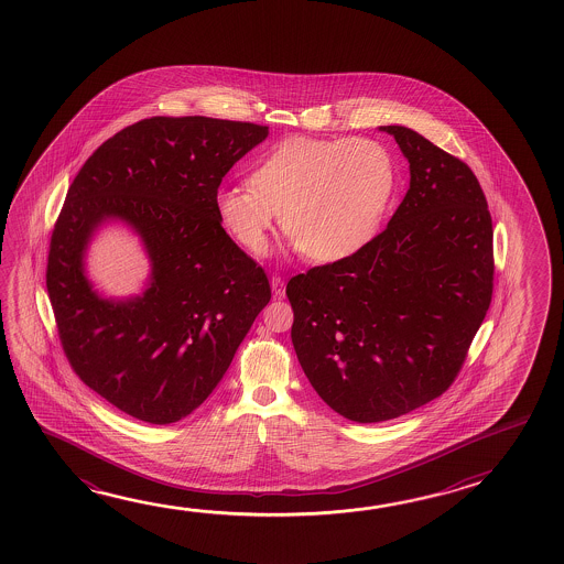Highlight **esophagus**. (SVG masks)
I'll return each mask as SVG.
<instances>
[{"label":"esophagus","mask_w":564,"mask_h":564,"mask_svg":"<svg viewBox=\"0 0 564 564\" xmlns=\"http://www.w3.org/2000/svg\"><path fill=\"white\" fill-rule=\"evenodd\" d=\"M271 289H273V293L278 299H283L285 296V281L279 278V275H273L271 278Z\"/></svg>","instance_id":"esophagus-1"}]
</instances>
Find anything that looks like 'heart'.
Here are the masks:
<instances>
[{"label": "heart", "instance_id": "1", "mask_svg": "<svg viewBox=\"0 0 564 564\" xmlns=\"http://www.w3.org/2000/svg\"><path fill=\"white\" fill-rule=\"evenodd\" d=\"M251 185L223 186L216 214L241 248L259 256L279 216L293 248L321 263L364 250L398 188L395 161L370 138L286 139L253 166Z\"/></svg>", "mask_w": 564, "mask_h": 564}]
</instances>
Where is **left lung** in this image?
<instances>
[{
	"instance_id": "1",
	"label": "left lung",
	"mask_w": 564,
	"mask_h": 564,
	"mask_svg": "<svg viewBox=\"0 0 564 564\" xmlns=\"http://www.w3.org/2000/svg\"><path fill=\"white\" fill-rule=\"evenodd\" d=\"M409 161V191L356 256L286 283L291 340L338 415L381 423L443 395L488 313L494 230L470 166L403 126H383Z\"/></svg>"
}]
</instances>
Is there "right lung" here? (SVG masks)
<instances>
[{
  "mask_svg": "<svg viewBox=\"0 0 564 564\" xmlns=\"http://www.w3.org/2000/svg\"><path fill=\"white\" fill-rule=\"evenodd\" d=\"M268 126L204 116L149 118L94 151L51 236L46 291L76 376L151 425L191 415L220 383L271 299L268 275L234 243L214 198ZM106 221L135 230L152 261L149 289L106 300L83 256Z\"/></svg>",
  "mask_w": 564,
  "mask_h": 564,
  "instance_id": "1",
  "label": "right lung"
}]
</instances>
